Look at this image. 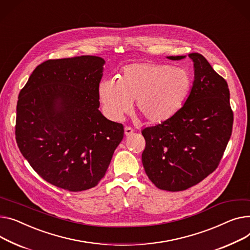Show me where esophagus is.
Listing matches in <instances>:
<instances>
[{
  "mask_svg": "<svg viewBox=\"0 0 250 250\" xmlns=\"http://www.w3.org/2000/svg\"><path fill=\"white\" fill-rule=\"evenodd\" d=\"M132 134H134V129H132V128L129 127V126H125V135L126 137H129V136H131Z\"/></svg>",
  "mask_w": 250,
  "mask_h": 250,
  "instance_id": "1",
  "label": "esophagus"
}]
</instances>
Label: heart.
<instances>
[{"label":"heart","mask_w":250,"mask_h":250,"mask_svg":"<svg viewBox=\"0 0 250 250\" xmlns=\"http://www.w3.org/2000/svg\"><path fill=\"white\" fill-rule=\"evenodd\" d=\"M189 70L181 66L139 62L123 68L119 80L104 78L97 87L107 118L121 122L136 99L137 108L149 123L169 120L185 103L192 88Z\"/></svg>","instance_id":"obj_1"}]
</instances>
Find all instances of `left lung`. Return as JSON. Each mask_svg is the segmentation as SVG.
I'll use <instances>...</instances> for the list:
<instances>
[{
    "label": "left lung",
    "mask_w": 250,
    "mask_h": 250,
    "mask_svg": "<svg viewBox=\"0 0 250 250\" xmlns=\"http://www.w3.org/2000/svg\"><path fill=\"white\" fill-rule=\"evenodd\" d=\"M188 57L194 65V81L184 105L169 120L142 130L146 174L156 187L171 192L198 184L217 168L233 125L225 79L203 55Z\"/></svg>",
    "instance_id": "obj_1"
}]
</instances>
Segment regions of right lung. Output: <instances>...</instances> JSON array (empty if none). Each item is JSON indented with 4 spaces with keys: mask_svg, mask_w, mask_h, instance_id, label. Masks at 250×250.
<instances>
[{
    "mask_svg": "<svg viewBox=\"0 0 250 250\" xmlns=\"http://www.w3.org/2000/svg\"><path fill=\"white\" fill-rule=\"evenodd\" d=\"M104 64L90 55L47 60L19 93L17 144L40 177L64 190L95 187L124 138V125L98 109Z\"/></svg>",
    "mask_w": 250,
    "mask_h": 250,
    "instance_id": "right-lung-1",
    "label": "right lung"
}]
</instances>
